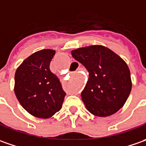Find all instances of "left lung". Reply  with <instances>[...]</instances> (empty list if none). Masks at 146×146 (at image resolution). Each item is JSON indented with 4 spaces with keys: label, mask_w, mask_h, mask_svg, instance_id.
<instances>
[{
    "label": "left lung",
    "mask_w": 146,
    "mask_h": 146,
    "mask_svg": "<svg viewBox=\"0 0 146 146\" xmlns=\"http://www.w3.org/2000/svg\"><path fill=\"white\" fill-rule=\"evenodd\" d=\"M71 53L89 72L88 82L81 94L86 109L100 117L117 112L132 90L127 64L117 54L101 45L78 48Z\"/></svg>",
    "instance_id": "1"
}]
</instances>
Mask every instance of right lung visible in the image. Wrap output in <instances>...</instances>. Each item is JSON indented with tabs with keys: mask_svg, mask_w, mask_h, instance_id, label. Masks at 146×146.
Returning <instances> with one entry per match:
<instances>
[{
	"mask_svg": "<svg viewBox=\"0 0 146 146\" xmlns=\"http://www.w3.org/2000/svg\"><path fill=\"white\" fill-rule=\"evenodd\" d=\"M55 53L52 49L33 53L15 73L14 93L18 102L38 118H50L59 111L66 94L59 78L50 70Z\"/></svg>",
	"mask_w": 146,
	"mask_h": 146,
	"instance_id": "1",
	"label": "right lung"
}]
</instances>
